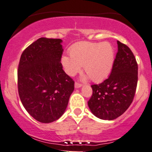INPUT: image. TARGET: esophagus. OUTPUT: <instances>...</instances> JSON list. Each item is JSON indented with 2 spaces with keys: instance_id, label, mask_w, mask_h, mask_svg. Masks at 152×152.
<instances>
[{
  "instance_id": "1",
  "label": "esophagus",
  "mask_w": 152,
  "mask_h": 152,
  "mask_svg": "<svg viewBox=\"0 0 152 152\" xmlns=\"http://www.w3.org/2000/svg\"><path fill=\"white\" fill-rule=\"evenodd\" d=\"M81 86H82V84H81V83L77 82V81L75 82V87H76V88H79V87H81Z\"/></svg>"
}]
</instances>
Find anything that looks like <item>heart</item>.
<instances>
[{"label": "heart", "instance_id": "1", "mask_svg": "<svg viewBox=\"0 0 152 152\" xmlns=\"http://www.w3.org/2000/svg\"><path fill=\"white\" fill-rule=\"evenodd\" d=\"M69 55L62 58L66 73L74 76L84 65V71L95 82L104 80L109 75L114 60V48L107 42H79L70 49Z\"/></svg>", "mask_w": 152, "mask_h": 152}]
</instances>
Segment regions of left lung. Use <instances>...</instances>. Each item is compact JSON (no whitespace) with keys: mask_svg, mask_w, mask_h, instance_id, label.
<instances>
[{"mask_svg":"<svg viewBox=\"0 0 152 152\" xmlns=\"http://www.w3.org/2000/svg\"><path fill=\"white\" fill-rule=\"evenodd\" d=\"M111 74L102 83L92 84L88 105L95 116L113 120L124 114L135 96L138 83V63L131 49L117 41Z\"/></svg>","mask_w":152,"mask_h":152,"instance_id":"obj_1","label":"left lung"}]
</instances>
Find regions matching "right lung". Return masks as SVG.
I'll list each match as a JSON object with an SVG mask.
<instances>
[{"label":"right lung","instance_id":"obj_1","mask_svg":"<svg viewBox=\"0 0 152 152\" xmlns=\"http://www.w3.org/2000/svg\"><path fill=\"white\" fill-rule=\"evenodd\" d=\"M60 38H40L22 52L17 70L21 102L35 119L49 123L65 112L74 89V81L60 63Z\"/></svg>","mask_w":152,"mask_h":152}]
</instances>
